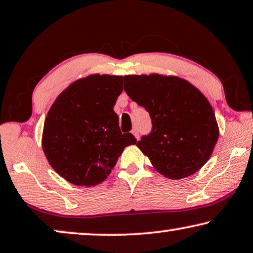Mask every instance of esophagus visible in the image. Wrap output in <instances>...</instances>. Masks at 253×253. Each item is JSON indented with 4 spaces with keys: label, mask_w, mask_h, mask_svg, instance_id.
I'll return each instance as SVG.
<instances>
[{
    "label": "esophagus",
    "mask_w": 253,
    "mask_h": 253,
    "mask_svg": "<svg viewBox=\"0 0 253 253\" xmlns=\"http://www.w3.org/2000/svg\"><path fill=\"white\" fill-rule=\"evenodd\" d=\"M131 132H132V134L134 135V137H135V138H137V139H139V131H138L137 129H133L132 131H131Z\"/></svg>",
    "instance_id": "34e87169"
}]
</instances>
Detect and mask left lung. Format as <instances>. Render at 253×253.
I'll return each mask as SVG.
<instances>
[{
	"label": "left lung",
	"mask_w": 253,
	"mask_h": 253,
	"mask_svg": "<svg viewBox=\"0 0 253 253\" xmlns=\"http://www.w3.org/2000/svg\"><path fill=\"white\" fill-rule=\"evenodd\" d=\"M124 91L149 113L152 131L137 146L161 174L186 178L208 162L219 129L210 102L195 86L177 76L126 75Z\"/></svg>",
	"instance_id": "1"
}]
</instances>
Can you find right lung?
Listing matches in <instances>:
<instances>
[{
  "label": "right lung",
  "instance_id": "add662e5",
  "mask_svg": "<svg viewBox=\"0 0 253 253\" xmlns=\"http://www.w3.org/2000/svg\"><path fill=\"white\" fill-rule=\"evenodd\" d=\"M123 90L122 76L94 74L72 83L47 112L42 147L50 166L78 186L100 184L123 149L134 145L122 133L114 105Z\"/></svg>",
  "mask_w": 253,
  "mask_h": 253
}]
</instances>
